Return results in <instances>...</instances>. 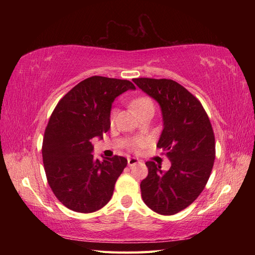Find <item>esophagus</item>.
<instances>
[{
  "mask_svg": "<svg viewBox=\"0 0 255 255\" xmlns=\"http://www.w3.org/2000/svg\"><path fill=\"white\" fill-rule=\"evenodd\" d=\"M139 163V160L136 158H128V165L129 166H133Z\"/></svg>",
  "mask_w": 255,
  "mask_h": 255,
  "instance_id": "obj_1",
  "label": "esophagus"
}]
</instances>
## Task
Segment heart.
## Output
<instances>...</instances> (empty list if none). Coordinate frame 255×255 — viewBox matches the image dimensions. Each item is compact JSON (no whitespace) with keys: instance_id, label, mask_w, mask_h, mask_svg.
I'll return each instance as SVG.
<instances>
[{"instance_id":"b5f03b06","label":"heart","mask_w":255,"mask_h":255,"mask_svg":"<svg viewBox=\"0 0 255 255\" xmlns=\"http://www.w3.org/2000/svg\"><path fill=\"white\" fill-rule=\"evenodd\" d=\"M130 106L132 110L136 112L138 115H142V114L147 113L149 111H153L154 112V102L152 101V99L149 96H138L136 99H133L130 102ZM116 117V110H112L111 114H110V122L113 124L114 121H115ZM144 144V141L141 139H134L132 140L131 142V148H133L134 150H139L140 148H142Z\"/></svg>"}]
</instances>
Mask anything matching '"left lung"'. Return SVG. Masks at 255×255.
I'll use <instances>...</instances> for the list:
<instances>
[{"label": "left lung", "instance_id": "obj_1", "mask_svg": "<svg viewBox=\"0 0 255 255\" xmlns=\"http://www.w3.org/2000/svg\"><path fill=\"white\" fill-rule=\"evenodd\" d=\"M140 89L159 103L164 128L156 147L171 161L167 172L147 161L148 176L140 184L150 209L174 215L188 207L207 184L216 156L213 127L202 103L171 79L138 78Z\"/></svg>", "mask_w": 255, "mask_h": 255}]
</instances>
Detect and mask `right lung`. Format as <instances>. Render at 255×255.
I'll return each instance as SVG.
<instances>
[{
	"mask_svg": "<svg viewBox=\"0 0 255 255\" xmlns=\"http://www.w3.org/2000/svg\"><path fill=\"white\" fill-rule=\"evenodd\" d=\"M130 81L94 75L81 81L58 102L42 140L47 181L60 203L77 213L89 214L110 202L127 159L114 155L96 160L92 139L111 128L112 103Z\"/></svg>",
	"mask_w": 255,
	"mask_h": 255,
	"instance_id": "right-lung-1",
	"label": "right lung"
}]
</instances>
